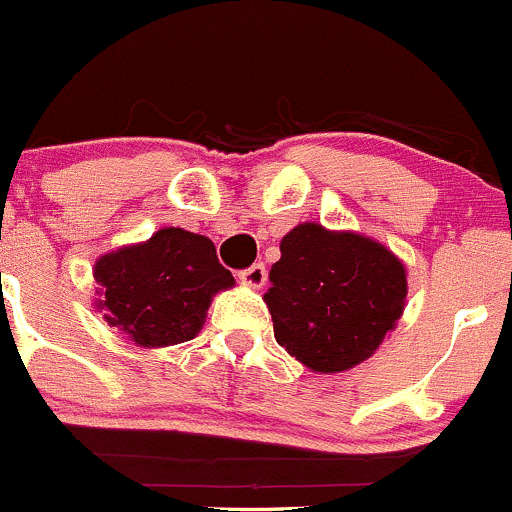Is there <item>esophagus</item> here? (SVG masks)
<instances>
[{
  "instance_id": "1",
  "label": "esophagus",
  "mask_w": 512,
  "mask_h": 512,
  "mask_svg": "<svg viewBox=\"0 0 512 512\" xmlns=\"http://www.w3.org/2000/svg\"><path fill=\"white\" fill-rule=\"evenodd\" d=\"M241 283H246L249 288H263V283H266V266L263 263H254V266L244 268V271L239 273Z\"/></svg>"
}]
</instances>
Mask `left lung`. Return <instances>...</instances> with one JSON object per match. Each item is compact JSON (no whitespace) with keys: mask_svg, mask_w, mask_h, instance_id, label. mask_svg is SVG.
<instances>
[{"mask_svg":"<svg viewBox=\"0 0 512 512\" xmlns=\"http://www.w3.org/2000/svg\"><path fill=\"white\" fill-rule=\"evenodd\" d=\"M263 295L273 335L308 370L345 372L374 355L404 313L407 268L374 239L305 221L281 241Z\"/></svg>","mask_w":512,"mask_h":512,"instance_id":"obj_1","label":"left lung"}]
</instances>
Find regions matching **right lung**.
I'll return each instance as SVG.
<instances>
[{
	"instance_id": "right-lung-1",
	"label": "right lung",
	"mask_w": 512,
	"mask_h": 512,
	"mask_svg": "<svg viewBox=\"0 0 512 512\" xmlns=\"http://www.w3.org/2000/svg\"><path fill=\"white\" fill-rule=\"evenodd\" d=\"M93 276L100 286L96 308L140 347L197 337L214 295L234 286L212 241L177 226L100 256Z\"/></svg>"
}]
</instances>
